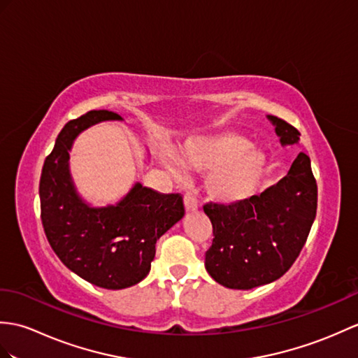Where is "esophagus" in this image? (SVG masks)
I'll return each instance as SVG.
<instances>
[{"mask_svg":"<svg viewBox=\"0 0 358 358\" xmlns=\"http://www.w3.org/2000/svg\"><path fill=\"white\" fill-rule=\"evenodd\" d=\"M185 207H186V212H195L198 209V203H196V198L192 194H185Z\"/></svg>","mask_w":358,"mask_h":358,"instance_id":"obj_1","label":"esophagus"}]
</instances>
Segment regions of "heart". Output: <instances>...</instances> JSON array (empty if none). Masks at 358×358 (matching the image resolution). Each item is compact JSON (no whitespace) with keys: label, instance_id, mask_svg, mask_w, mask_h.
<instances>
[{"label":"heart","instance_id":"1","mask_svg":"<svg viewBox=\"0 0 358 358\" xmlns=\"http://www.w3.org/2000/svg\"><path fill=\"white\" fill-rule=\"evenodd\" d=\"M182 164L209 171L206 189L221 203H238L250 196L267 171V157L235 132L189 140L178 151ZM163 162L172 169L166 155Z\"/></svg>","mask_w":358,"mask_h":358}]
</instances>
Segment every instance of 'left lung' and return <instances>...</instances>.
<instances>
[{"label": "left lung", "instance_id": "obj_1", "mask_svg": "<svg viewBox=\"0 0 358 358\" xmlns=\"http://www.w3.org/2000/svg\"><path fill=\"white\" fill-rule=\"evenodd\" d=\"M282 145L301 137L293 124L268 115ZM213 241L206 270L218 284L252 289L270 284L289 270L310 235L317 210V182L310 157L301 152L276 185L243 201L204 204Z\"/></svg>", "mask_w": 358, "mask_h": 358}]
</instances>
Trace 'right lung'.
Wrapping results in <instances>:
<instances>
[{"label": "right lung", "instance_id": "right-lung-1", "mask_svg": "<svg viewBox=\"0 0 358 358\" xmlns=\"http://www.w3.org/2000/svg\"><path fill=\"white\" fill-rule=\"evenodd\" d=\"M105 120L122 117L106 110L88 111L59 132L41 173V220L66 268L93 285L122 289L148 276L157 239L182 218L185 204L180 194H160L140 182L115 206L91 207L78 195L69 151L82 131Z\"/></svg>", "mask_w": 358, "mask_h": 358}]
</instances>
